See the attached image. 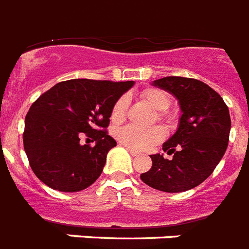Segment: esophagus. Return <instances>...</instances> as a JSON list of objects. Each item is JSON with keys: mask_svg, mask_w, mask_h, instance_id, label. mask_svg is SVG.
<instances>
[{"mask_svg": "<svg viewBox=\"0 0 249 249\" xmlns=\"http://www.w3.org/2000/svg\"><path fill=\"white\" fill-rule=\"evenodd\" d=\"M126 150H128L129 154H130V155H132V156H137V155H138V151H136V150H132V148H129V147H126Z\"/></svg>", "mask_w": 249, "mask_h": 249, "instance_id": "1", "label": "esophagus"}]
</instances>
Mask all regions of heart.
Instances as JSON below:
<instances>
[{"label":"heart","mask_w":249,"mask_h":249,"mask_svg":"<svg viewBox=\"0 0 249 249\" xmlns=\"http://www.w3.org/2000/svg\"><path fill=\"white\" fill-rule=\"evenodd\" d=\"M142 98L147 102L155 111H159L158 119L168 124L172 123L173 117L166 113V109L170 106V97L165 90L158 88H147L142 91ZM129 98L123 95L115 102L111 112V119L113 123H121L126 116ZM115 137L121 144L136 151H146L154 147L164 138V130L160 126H150V128H138L134 125H125L115 130Z\"/></svg>","instance_id":"b5f03b06"}]
</instances>
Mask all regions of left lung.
Segmentation results:
<instances>
[{"instance_id": "8db88e82", "label": "left lung", "mask_w": 249, "mask_h": 249, "mask_svg": "<svg viewBox=\"0 0 249 249\" xmlns=\"http://www.w3.org/2000/svg\"><path fill=\"white\" fill-rule=\"evenodd\" d=\"M152 85L173 94L182 115L177 132L163 144L173 158L150 155L151 169L141 179L165 193L187 191L205 181L222 159L231 128L229 108L220 94L199 80L168 76Z\"/></svg>"}]
</instances>
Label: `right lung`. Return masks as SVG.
Listing matches in <instances>:
<instances>
[{
	"mask_svg": "<svg viewBox=\"0 0 249 249\" xmlns=\"http://www.w3.org/2000/svg\"><path fill=\"white\" fill-rule=\"evenodd\" d=\"M133 85L134 81L67 80L33 102L23 143L37 178L63 193L81 191L97 181L107 152L116 146L106 132L112 107ZM81 138L96 144L84 145Z\"/></svg>",
	"mask_w": 249,
	"mask_h": 249,
	"instance_id": "obj_1",
	"label": "right lung"
}]
</instances>
